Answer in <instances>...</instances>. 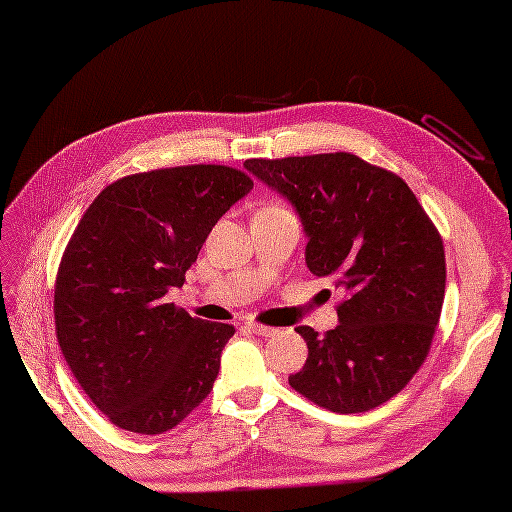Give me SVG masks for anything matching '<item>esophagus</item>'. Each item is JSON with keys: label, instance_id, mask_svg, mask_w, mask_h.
I'll use <instances>...</instances> for the list:
<instances>
[{"label": "esophagus", "instance_id": "obj_1", "mask_svg": "<svg viewBox=\"0 0 512 512\" xmlns=\"http://www.w3.org/2000/svg\"><path fill=\"white\" fill-rule=\"evenodd\" d=\"M246 328L253 332V334H257V336H273V334H277L275 328H268V325H259V323H253V321H248Z\"/></svg>", "mask_w": 512, "mask_h": 512}]
</instances>
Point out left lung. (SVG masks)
<instances>
[{
  "instance_id": "obj_1",
  "label": "left lung",
  "mask_w": 512,
  "mask_h": 512,
  "mask_svg": "<svg viewBox=\"0 0 512 512\" xmlns=\"http://www.w3.org/2000/svg\"><path fill=\"white\" fill-rule=\"evenodd\" d=\"M244 169L299 215L310 273L345 292L334 330L295 328L308 358L290 387L336 413L383 405L418 372L440 321L447 266L436 226L398 176L345 151Z\"/></svg>"
}]
</instances>
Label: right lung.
Listing matches in <instances>:
<instances>
[{
  "label": "right lung",
  "instance_id": "add662e5",
  "mask_svg": "<svg viewBox=\"0 0 512 512\" xmlns=\"http://www.w3.org/2000/svg\"><path fill=\"white\" fill-rule=\"evenodd\" d=\"M253 189L246 173L191 165L105 187L65 248L54 323L76 383L116 427L156 436L209 396L233 325L167 303L217 220Z\"/></svg>",
  "mask_w": 512,
  "mask_h": 512
}]
</instances>
